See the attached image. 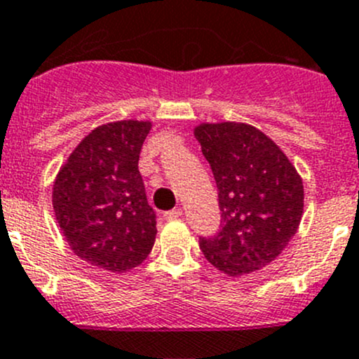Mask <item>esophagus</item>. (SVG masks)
Wrapping results in <instances>:
<instances>
[{"mask_svg":"<svg viewBox=\"0 0 359 359\" xmlns=\"http://www.w3.org/2000/svg\"><path fill=\"white\" fill-rule=\"evenodd\" d=\"M165 217L166 220H177V219H180V217H182V208H173V210H170V212H165Z\"/></svg>","mask_w":359,"mask_h":359,"instance_id":"34e87169","label":"esophagus"}]
</instances>
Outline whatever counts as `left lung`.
<instances>
[{"label":"left lung","instance_id":"obj_1","mask_svg":"<svg viewBox=\"0 0 359 359\" xmlns=\"http://www.w3.org/2000/svg\"><path fill=\"white\" fill-rule=\"evenodd\" d=\"M194 135L212 168L222 212L215 236H200L203 255L229 276L267 266L300 224L299 173L269 137L250 125L203 123Z\"/></svg>","mask_w":359,"mask_h":359}]
</instances>
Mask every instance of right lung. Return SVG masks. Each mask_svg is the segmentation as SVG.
Returning <instances> with one entry per match:
<instances>
[{"instance_id": "add662e5", "label": "right lung", "mask_w": 359, "mask_h": 359, "mask_svg": "<svg viewBox=\"0 0 359 359\" xmlns=\"http://www.w3.org/2000/svg\"><path fill=\"white\" fill-rule=\"evenodd\" d=\"M149 121H118L92 130L53 184V210L79 259L125 273L147 259L156 240V212L139 172Z\"/></svg>"}]
</instances>
